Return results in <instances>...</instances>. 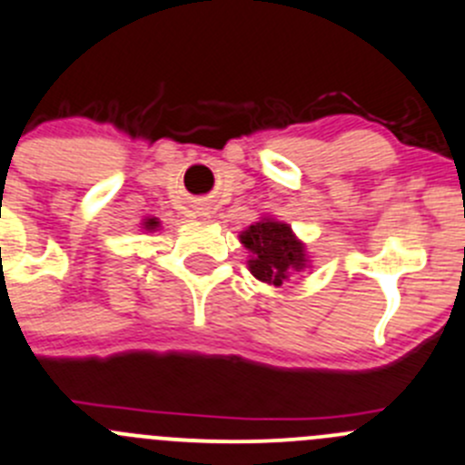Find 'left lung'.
Listing matches in <instances>:
<instances>
[{"label":"left lung","mask_w":465,"mask_h":465,"mask_svg":"<svg viewBox=\"0 0 465 465\" xmlns=\"http://www.w3.org/2000/svg\"><path fill=\"white\" fill-rule=\"evenodd\" d=\"M240 240L251 253L249 272L269 285H282L290 273L302 272L308 262L306 246L282 221H258L242 232Z\"/></svg>","instance_id":"1"}]
</instances>
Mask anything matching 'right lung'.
<instances>
[{"instance_id":"obj_1","label":"right lung","mask_w":465,"mask_h":465,"mask_svg":"<svg viewBox=\"0 0 465 465\" xmlns=\"http://www.w3.org/2000/svg\"><path fill=\"white\" fill-rule=\"evenodd\" d=\"M143 225H145V230H154L159 225V221L157 219H148Z\"/></svg>"}]
</instances>
